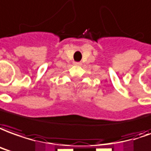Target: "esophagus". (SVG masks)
<instances>
[{
  "label": "esophagus",
  "instance_id": "esophagus-1",
  "mask_svg": "<svg viewBox=\"0 0 151 151\" xmlns=\"http://www.w3.org/2000/svg\"><path fill=\"white\" fill-rule=\"evenodd\" d=\"M81 62H74V65H81Z\"/></svg>",
  "mask_w": 151,
  "mask_h": 151
}]
</instances>
